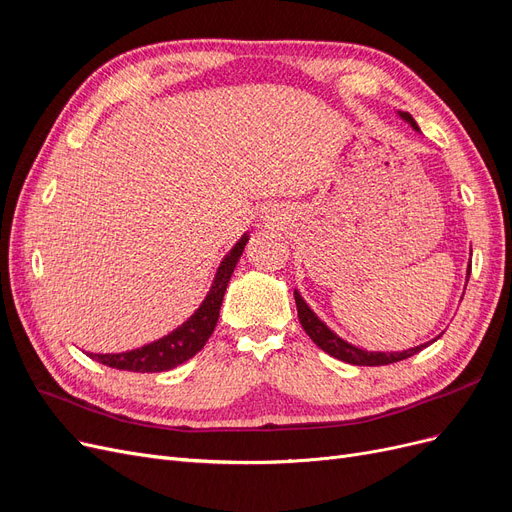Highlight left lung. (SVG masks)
<instances>
[{
    "label": "left lung",
    "mask_w": 512,
    "mask_h": 512,
    "mask_svg": "<svg viewBox=\"0 0 512 512\" xmlns=\"http://www.w3.org/2000/svg\"><path fill=\"white\" fill-rule=\"evenodd\" d=\"M397 115H399V119H404L406 123H410L412 130L418 132L416 121L412 119L410 113L397 111ZM470 269H472V260H470L468 273H466L468 277H470ZM468 277H466V286H468ZM294 301H297L299 322H301L303 331L309 335V339H312V342H314L318 348H322L327 354L335 356V359L344 361V363H350V365H369V367H376V365H389V363L404 361V359H408V356H414L416 352H421L423 348H427L429 344L436 342V339L442 335V333H440L436 339H431V342H427V344L414 346V348H410V350H401V352H374V350H363V348H359V346H354V344L346 342V339L339 337L335 331H331V329L327 327V324H324V322L314 314V309L305 303V299L301 297L299 290H294Z\"/></svg>",
    "instance_id": "8db88e82"
}]
</instances>
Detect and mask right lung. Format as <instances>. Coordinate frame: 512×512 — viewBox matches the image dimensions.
<instances>
[{
  "mask_svg": "<svg viewBox=\"0 0 512 512\" xmlns=\"http://www.w3.org/2000/svg\"><path fill=\"white\" fill-rule=\"evenodd\" d=\"M247 241H250V235L245 232V235L235 245H232V250L222 258L205 301L200 303V307L181 324V327L156 339V342L145 344L136 350L119 352V354L89 352L91 359L106 365V367H115V369H123V371H138V374H145V371L147 374H156V371H168L185 361H190L198 350H203V346L207 344V339L211 337V333L215 329V324H218L226 286H228L230 275H232V271H235L237 262L245 250Z\"/></svg>",
  "mask_w": 512,
  "mask_h": 512,
  "instance_id": "obj_1",
  "label": "right lung"
}]
</instances>
